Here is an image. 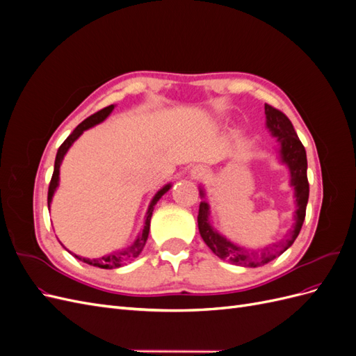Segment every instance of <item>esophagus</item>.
<instances>
[{
	"mask_svg": "<svg viewBox=\"0 0 356 356\" xmlns=\"http://www.w3.org/2000/svg\"><path fill=\"white\" fill-rule=\"evenodd\" d=\"M202 174H203V170H202V168H199V166H195V168L191 169V175L195 177V178L202 177Z\"/></svg>",
	"mask_w": 356,
	"mask_h": 356,
	"instance_id": "obj_1",
	"label": "esophagus"
}]
</instances>
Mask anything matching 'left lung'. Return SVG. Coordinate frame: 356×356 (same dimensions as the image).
<instances>
[{"instance_id":"obj_1","label":"left lung","mask_w":356,"mask_h":356,"mask_svg":"<svg viewBox=\"0 0 356 356\" xmlns=\"http://www.w3.org/2000/svg\"><path fill=\"white\" fill-rule=\"evenodd\" d=\"M266 113V126L273 136L277 138L281 148H279V156H281L282 163H285L291 174V186L294 187L296 196V224L293 230H289L288 238L281 243H273L266 246L260 252L245 250L242 246L234 245L229 239H225L217 230H213L209 221V204L207 202H200L199 215H197V225L202 239L209 246V250L220 257L221 260L230 261L236 266L243 267H258L264 266L275 260L276 257L285 252L288 248L294 243L297 236L301 230V225L305 222L306 217V207L309 200V181H307V159L306 149L298 139L293 123L289 118L272 105H264ZM200 196L203 197L204 193L200 190Z\"/></svg>"}]
</instances>
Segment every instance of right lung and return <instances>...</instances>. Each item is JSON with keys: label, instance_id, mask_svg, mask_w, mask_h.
<instances>
[{"label": "right lung", "instance_id": "1", "mask_svg": "<svg viewBox=\"0 0 356 356\" xmlns=\"http://www.w3.org/2000/svg\"><path fill=\"white\" fill-rule=\"evenodd\" d=\"M114 110V105H110V106H105L104 110L98 111L92 114L90 117L86 118L84 122H81L77 127L74 129L72 134L65 139V141L62 143V145L59 147L58 149V154H56V160H55V169H53V175H51V181H50V186H49V195H47V204L50 207L51 203V199H53V195H55V191L59 186V168H60V163L63 160V156L67 154V152L70 149V147L74 144L75 139H77L84 131H88V129L93 127L95 124H98L101 122H104L106 117H108L111 114V111ZM170 188V184H166L163 188H160L156 196L153 197V200L149 202V207H148V211H147V215H145V222H144V229L143 232L138 234L136 241L126 248V250H122V251H115V252H111L108 255H104L101 258H84V257H79L72 254L75 258H79V260L88 263L90 266H95V267H99V268H117L120 267L126 263H129L131 260H134V258H136L139 254H141V251L144 250L145 246V242L148 239V233H149V221H152V215H153V211H154V207L156 203L159 202V199L165 195V193Z\"/></svg>", "mask_w": 356, "mask_h": 356}]
</instances>
